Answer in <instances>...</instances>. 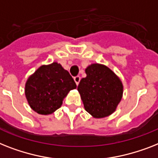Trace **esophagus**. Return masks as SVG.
<instances>
[{"label": "esophagus", "mask_w": 158, "mask_h": 158, "mask_svg": "<svg viewBox=\"0 0 158 158\" xmlns=\"http://www.w3.org/2000/svg\"><path fill=\"white\" fill-rule=\"evenodd\" d=\"M80 79H81L80 76H75V78H74V80H75V83H76L77 86L79 85V82H80Z\"/></svg>", "instance_id": "34e87169"}]
</instances>
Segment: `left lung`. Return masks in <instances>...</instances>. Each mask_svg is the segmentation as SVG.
<instances>
[{
  "mask_svg": "<svg viewBox=\"0 0 158 158\" xmlns=\"http://www.w3.org/2000/svg\"><path fill=\"white\" fill-rule=\"evenodd\" d=\"M85 72L87 76L78 86L85 110L96 118L112 114L123 97L120 79L110 68L98 63L88 66Z\"/></svg>",
  "mask_w": 158,
  "mask_h": 158,
  "instance_id": "left-lung-1",
  "label": "left lung"
}]
</instances>
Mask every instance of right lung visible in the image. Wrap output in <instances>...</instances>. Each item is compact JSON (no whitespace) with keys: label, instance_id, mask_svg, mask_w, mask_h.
<instances>
[{"label":"right lung","instance_id":"obj_1","mask_svg":"<svg viewBox=\"0 0 158 158\" xmlns=\"http://www.w3.org/2000/svg\"><path fill=\"white\" fill-rule=\"evenodd\" d=\"M74 79L61 64L52 62L38 68L28 78L25 95L35 112L48 115L59 109L68 92L76 88Z\"/></svg>","mask_w":158,"mask_h":158}]
</instances>
